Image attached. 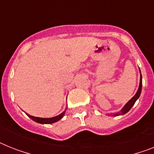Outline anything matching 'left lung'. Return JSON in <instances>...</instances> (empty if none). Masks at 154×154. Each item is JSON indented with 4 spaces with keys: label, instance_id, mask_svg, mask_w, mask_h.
<instances>
[{
    "label": "left lung",
    "instance_id": "1",
    "mask_svg": "<svg viewBox=\"0 0 154 154\" xmlns=\"http://www.w3.org/2000/svg\"><path fill=\"white\" fill-rule=\"evenodd\" d=\"M139 71H140V69H139ZM141 91H142V75H141V71H140V82H139V89H138V91H137L136 94H135V95H134V96H133L132 98H131V99H130V100H129L127 103H126V105H125V106L122 108V109H121L120 112H118V113H113V114H112V116H114V117H116V116L124 115V114H125L126 113H128V111L131 109V107H132L133 105L135 104V103L136 102L137 99H139V97L140 96Z\"/></svg>",
    "mask_w": 154,
    "mask_h": 154
}]
</instances>
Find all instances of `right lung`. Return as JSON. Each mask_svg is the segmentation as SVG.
Returning a JSON list of instances; mask_svg holds the SVG:
<instances>
[{"mask_svg":"<svg viewBox=\"0 0 154 154\" xmlns=\"http://www.w3.org/2000/svg\"><path fill=\"white\" fill-rule=\"evenodd\" d=\"M65 112H63L61 114L58 115L56 117H51V118H43V117H33V116H31L29 114H27L28 115V117L29 118H31L33 121H36L37 123H40V124H52V123H55L56 121H59L60 119H62L65 114Z\"/></svg>","mask_w":154,"mask_h":154,"instance_id":"add662e5","label":"right lung"}]
</instances>
